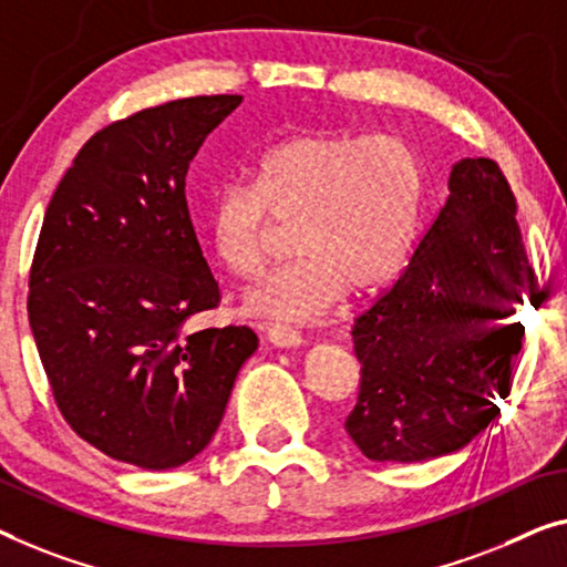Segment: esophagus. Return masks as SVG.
<instances>
[{"label":"esophagus","mask_w":567,"mask_h":567,"mask_svg":"<svg viewBox=\"0 0 567 567\" xmlns=\"http://www.w3.org/2000/svg\"><path fill=\"white\" fill-rule=\"evenodd\" d=\"M261 328L267 331V338L280 349H292V346L302 343V333L298 328L287 326V323H261Z\"/></svg>","instance_id":"1"}]
</instances>
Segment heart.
Instances as JSON below:
<instances>
[{"mask_svg":"<svg viewBox=\"0 0 567 567\" xmlns=\"http://www.w3.org/2000/svg\"><path fill=\"white\" fill-rule=\"evenodd\" d=\"M422 196V165L408 140L318 130L269 147L251 183L221 185L206 224L216 257L244 280L265 272L277 221L292 224L298 257L261 280L247 306L318 320L346 287L369 292L392 280L415 241Z\"/></svg>","mask_w":567,"mask_h":567,"instance_id":"heart-1","label":"heart"}]
</instances>
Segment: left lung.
I'll use <instances>...</instances> for the list:
<instances>
[{"mask_svg":"<svg viewBox=\"0 0 567 567\" xmlns=\"http://www.w3.org/2000/svg\"><path fill=\"white\" fill-rule=\"evenodd\" d=\"M537 306L517 200L494 159H461L408 267L353 320L359 400L346 430L369 461L453 453L499 415Z\"/></svg>","mask_w":567,"mask_h":567,"instance_id":"1","label":"left lung"}]
</instances>
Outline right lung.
Wrapping results in <instances>:
<instances>
[{"label": "right lung", "instance_id": "1", "mask_svg": "<svg viewBox=\"0 0 567 567\" xmlns=\"http://www.w3.org/2000/svg\"><path fill=\"white\" fill-rule=\"evenodd\" d=\"M239 104V94L190 96L104 126L42 218L32 336L63 420L114 461L165 471L196 458L257 351L247 326L185 331V320L221 302L185 175Z\"/></svg>", "mask_w": 567, "mask_h": 567}]
</instances>
